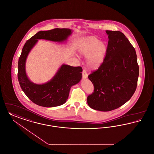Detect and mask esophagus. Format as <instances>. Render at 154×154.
Masks as SVG:
<instances>
[{"instance_id": "esophagus-1", "label": "esophagus", "mask_w": 154, "mask_h": 154, "mask_svg": "<svg viewBox=\"0 0 154 154\" xmlns=\"http://www.w3.org/2000/svg\"><path fill=\"white\" fill-rule=\"evenodd\" d=\"M82 77H83V79H85L87 77V76H88V75H87V72H86V71L84 70L82 71Z\"/></svg>"}]
</instances>
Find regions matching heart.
I'll list each match as a JSON object with an SVG mask.
<instances>
[{
    "mask_svg": "<svg viewBox=\"0 0 154 154\" xmlns=\"http://www.w3.org/2000/svg\"><path fill=\"white\" fill-rule=\"evenodd\" d=\"M80 54L87 57L86 62L91 70H97L103 63L108 51V45L95 36L84 38L77 46Z\"/></svg>",
    "mask_w": 154,
    "mask_h": 154,
    "instance_id": "obj_1",
    "label": "heart"
}]
</instances>
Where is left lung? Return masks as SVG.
<instances>
[{
	"mask_svg": "<svg viewBox=\"0 0 154 154\" xmlns=\"http://www.w3.org/2000/svg\"><path fill=\"white\" fill-rule=\"evenodd\" d=\"M108 51L102 65L88 75L94 92L87 97L91 108L108 112L118 108L136 91L139 75L136 51L120 31H106Z\"/></svg>",
	"mask_w": 154,
	"mask_h": 154,
	"instance_id": "obj_1",
	"label": "left lung"
}]
</instances>
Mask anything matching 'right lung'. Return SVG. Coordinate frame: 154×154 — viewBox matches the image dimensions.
I'll return each instance as SVG.
<instances>
[{"instance_id":"add662e5","label":"right lung","mask_w":154,"mask_h":154,"mask_svg":"<svg viewBox=\"0 0 154 154\" xmlns=\"http://www.w3.org/2000/svg\"><path fill=\"white\" fill-rule=\"evenodd\" d=\"M72 32L69 28L41 31L28 40L23 46L18 59V82L28 98L39 106L49 108L64 104L68 99L71 87L82 80V69L80 66L72 67L63 64L49 82L38 84L31 82L27 75L26 63L28 55L38 39L63 42Z\"/></svg>"}]
</instances>
